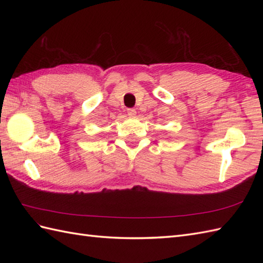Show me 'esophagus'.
<instances>
[{
  "instance_id": "1",
  "label": "esophagus",
  "mask_w": 263,
  "mask_h": 263,
  "mask_svg": "<svg viewBox=\"0 0 263 263\" xmlns=\"http://www.w3.org/2000/svg\"><path fill=\"white\" fill-rule=\"evenodd\" d=\"M126 111H127V115L130 117H135L136 114H137V111H136L135 108H127Z\"/></svg>"
}]
</instances>
